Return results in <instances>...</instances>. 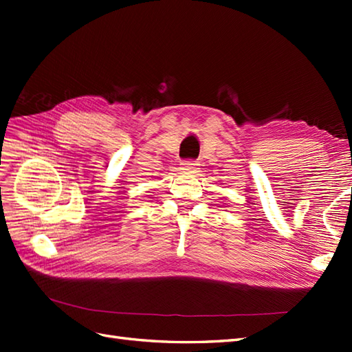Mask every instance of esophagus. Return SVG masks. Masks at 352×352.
Wrapping results in <instances>:
<instances>
[{
  "label": "esophagus",
  "instance_id": "1",
  "mask_svg": "<svg viewBox=\"0 0 352 352\" xmlns=\"http://www.w3.org/2000/svg\"><path fill=\"white\" fill-rule=\"evenodd\" d=\"M197 166H198V163H195L193 160H184V162L182 163V169H183L184 172H192V170H195V169H197Z\"/></svg>",
  "mask_w": 352,
  "mask_h": 352
}]
</instances>
